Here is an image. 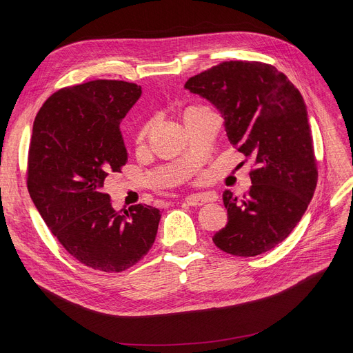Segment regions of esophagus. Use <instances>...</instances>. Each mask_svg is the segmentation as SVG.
<instances>
[{"mask_svg":"<svg viewBox=\"0 0 353 353\" xmlns=\"http://www.w3.org/2000/svg\"><path fill=\"white\" fill-rule=\"evenodd\" d=\"M210 200H212L210 197L203 196V194H192V196H188V197L183 199V201L188 203L189 206H203L205 203H208Z\"/></svg>","mask_w":353,"mask_h":353,"instance_id":"obj_1","label":"esophagus"}]
</instances>
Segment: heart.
Instances as JSON below:
<instances>
[{
    "label": "heart",
    "mask_w": 353,
    "mask_h": 353,
    "mask_svg": "<svg viewBox=\"0 0 353 353\" xmlns=\"http://www.w3.org/2000/svg\"><path fill=\"white\" fill-rule=\"evenodd\" d=\"M148 128H150V121H147V123L140 128V132H139V139H143V137L147 134Z\"/></svg>",
    "instance_id": "b5f03b06"
}]
</instances>
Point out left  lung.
I'll return each instance as SVG.
<instances>
[{"label": "left lung", "instance_id": "8db88e82", "mask_svg": "<svg viewBox=\"0 0 353 353\" xmlns=\"http://www.w3.org/2000/svg\"><path fill=\"white\" fill-rule=\"evenodd\" d=\"M184 87L220 111L230 144L254 164L242 197L223 193L229 221L214 245L242 257L273 249L299 223L318 183L302 94L283 72L259 61L220 63Z\"/></svg>", "mask_w": 353, "mask_h": 353}]
</instances>
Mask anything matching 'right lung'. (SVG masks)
I'll return each mask as SVG.
<instances>
[{
  "label": "right lung",
  "instance_id": "right-lung-1",
  "mask_svg": "<svg viewBox=\"0 0 353 353\" xmlns=\"http://www.w3.org/2000/svg\"><path fill=\"white\" fill-rule=\"evenodd\" d=\"M141 87L94 80L55 91L32 125L27 186L61 246L80 263L105 273L134 266L152 249L161 212L147 205L116 212L104 192L128 154L120 123Z\"/></svg>",
  "mask_w": 353,
  "mask_h": 353
}]
</instances>
